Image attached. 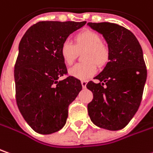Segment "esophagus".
Masks as SVG:
<instances>
[{"label":"esophagus","mask_w":153,"mask_h":153,"mask_svg":"<svg viewBox=\"0 0 153 153\" xmlns=\"http://www.w3.org/2000/svg\"><path fill=\"white\" fill-rule=\"evenodd\" d=\"M81 83H82V88H86V85H87V82H86V81H82V82H81Z\"/></svg>","instance_id":"esophagus-1"}]
</instances>
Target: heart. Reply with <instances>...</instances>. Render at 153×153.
I'll list each match as a JSON object with an SVG mask.
<instances>
[{"label":"heart","mask_w":153,"mask_h":153,"mask_svg":"<svg viewBox=\"0 0 153 153\" xmlns=\"http://www.w3.org/2000/svg\"><path fill=\"white\" fill-rule=\"evenodd\" d=\"M101 37L91 30H84L75 36L74 42L66 40L60 46L59 53L65 65H71L75 61L78 52H83L85 63L76 64L69 69V75L79 80L86 81L97 72V65H105L109 57L108 46L101 41Z\"/></svg>","instance_id":"obj_1"}]
</instances>
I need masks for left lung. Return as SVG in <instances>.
Returning <instances> with one entry per match:
<instances>
[{
  "instance_id": "8db88e82",
  "label": "left lung",
  "mask_w": 153,
  "mask_h": 153,
  "mask_svg": "<svg viewBox=\"0 0 153 153\" xmlns=\"http://www.w3.org/2000/svg\"><path fill=\"white\" fill-rule=\"evenodd\" d=\"M88 26L102 35L109 50L108 62L95 77L100 82L87 84L94 96L88 104V115L96 126L120 130L141 102L147 76L142 48L134 33L120 25L88 22Z\"/></svg>"
}]
</instances>
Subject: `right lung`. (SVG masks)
Here are the masks:
<instances>
[{"instance_id":"right-lung-1","label":"right lung","mask_w":153,"mask_h":153,"mask_svg":"<svg viewBox=\"0 0 153 153\" xmlns=\"http://www.w3.org/2000/svg\"><path fill=\"white\" fill-rule=\"evenodd\" d=\"M86 21H40L30 27L19 45L14 66L16 102L35 132L51 134L66 123L68 107L82 90L80 80L68 76L59 50Z\"/></svg>"}]
</instances>
